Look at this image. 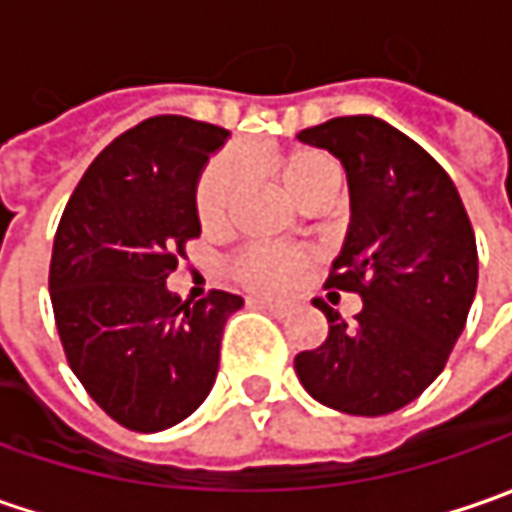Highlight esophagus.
<instances>
[{
  "label": "esophagus",
  "instance_id": "1",
  "mask_svg": "<svg viewBox=\"0 0 512 512\" xmlns=\"http://www.w3.org/2000/svg\"><path fill=\"white\" fill-rule=\"evenodd\" d=\"M253 305L265 307V310H270V313H276V316H285V313H287V305H282V302H270V299H256Z\"/></svg>",
  "mask_w": 512,
  "mask_h": 512
}]
</instances>
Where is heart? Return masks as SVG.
I'll list each match as a JSON object with an SVG mask.
<instances>
[{"instance_id":"1","label":"heart","mask_w":512,"mask_h":512,"mask_svg":"<svg viewBox=\"0 0 512 512\" xmlns=\"http://www.w3.org/2000/svg\"><path fill=\"white\" fill-rule=\"evenodd\" d=\"M270 173L285 187V193L305 207L322 193H336L339 165L319 148H290L265 159ZM245 190V170L236 153H219L205 165L196 182V216L205 230L227 225L233 207ZM313 253L305 247L250 245L233 259V276L259 293H285L305 273Z\"/></svg>"}]
</instances>
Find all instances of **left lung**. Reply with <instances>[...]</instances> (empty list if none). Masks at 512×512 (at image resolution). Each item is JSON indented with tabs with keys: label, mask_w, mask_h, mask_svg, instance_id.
<instances>
[{
	"label": "left lung",
	"mask_w": 512,
	"mask_h": 512,
	"mask_svg": "<svg viewBox=\"0 0 512 512\" xmlns=\"http://www.w3.org/2000/svg\"><path fill=\"white\" fill-rule=\"evenodd\" d=\"M299 139L347 170L353 216L325 287L364 305L347 325L313 299L330 330L293 367L316 402L384 416L422 396L462 336L479 282L473 225L447 170L376 116H339Z\"/></svg>",
	"instance_id": "obj_1"
}]
</instances>
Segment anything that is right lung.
<instances>
[{
	"label": "right lung",
	"instance_id": "right-lung-1",
	"mask_svg": "<svg viewBox=\"0 0 512 512\" xmlns=\"http://www.w3.org/2000/svg\"><path fill=\"white\" fill-rule=\"evenodd\" d=\"M227 139L219 125L150 116L102 150L56 227L50 302L65 359L88 396L136 433H156L205 402L219 344L242 296L182 302L165 279L202 233L196 182Z\"/></svg>",
	"mask_w": 512,
	"mask_h": 512
}]
</instances>
